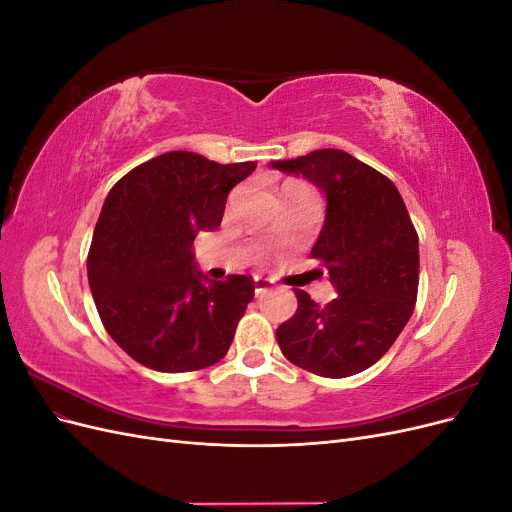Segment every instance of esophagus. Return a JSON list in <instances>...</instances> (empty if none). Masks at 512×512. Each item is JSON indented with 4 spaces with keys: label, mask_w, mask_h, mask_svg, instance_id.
<instances>
[{
    "label": "esophagus",
    "mask_w": 512,
    "mask_h": 512,
    "mask_svg": "<svg viewBox=\"0 0 512 512\" xmlns=\"http://www.w3.org/2000/svg\"><path fill=\"white\" fill-rule=\"evenodd\" d=\"M271 288H273V282L267 280V277H254V292L256 294H265Z\"/></svg>",
    "instance_id": "34e87169"
}]
</instances>
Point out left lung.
Listing matches in <instances>:
<instances>
[{"instance_id":"obj_1","label":"left lung","mask_w":512,"mask_h":512,"mask_svg":"<svg viewBox=\"0 0 512 512\" xmlns=\"http://www.w3.org/2000/svg\"><path fill=\"white\" fill-rule=\"evenodd\" d=\"M327 196L312 258L327 267L337 297L299 307L275 337L290 363L324 378H348L380 361L410 320L418 292V235L395 183L342 149L271 162Z\"/></svg>"}]
</instances>
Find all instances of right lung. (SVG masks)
<instances>
[{
	"instance_id": "add662e5",
	"label": "right lung",
	"mask_w": 512,
	"mask_h": 512,
	"mask_svg": "<svg viewBox=\"0 0 512 512\" xmlns=\"http://www.w3.org/2000/svg\"><path fill=\"white\" fill-rule=\"evenodd\" d=\"M256 162L218 164L168 151L108 192L87 277L100 320L141 365L181 374L222 361L254 299L250 275L213 282L194 267V239L222 222L228 192Z\"/></svg>"
}]
</instances>
